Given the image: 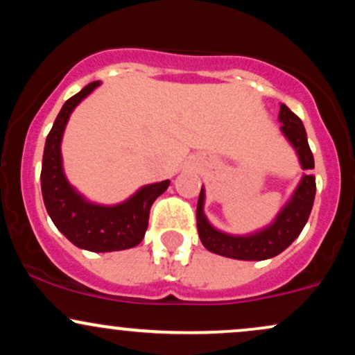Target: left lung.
Returning <instances> with one entry per match:
<instances>
[{
  "label": "left lung",
  "mask_w": 355,
  "mask_h": 355,
  "mask_svg": "<svg viewBox=\"0 0 355 355\" xmlns=\"http://www.w3.org/2000/svg\"><path fill=\"white\" fill-rule=\"evenodd\" d=\"M279 120L282 123V132L291 141L299 155L300 165L304 170L313 168V155L307 141L304 123L291 108L280 103ZM313 198H315V177L304 175L299 187L292 195L291 202L284 207L282 211L277 215L275 222L267 229L257 232L247 237H235L227 235L223 232L210 225L203 214V202H205V191L203 187L197 203V229L203 247L214 254L230 257L237 260H266L279 255L285 248L291 245L299 237L300 232L307 223L311 215Z\"/></svg>",
  "instance_id": "left-lung-1"
}]
</instances>
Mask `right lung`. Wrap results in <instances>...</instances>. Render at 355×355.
Segmentation results:
<instances>
[{
  "mask_svg": "<svg viewBox=\"0 0 355 355\" xmlns=\"http://www.w3.org/2000/svg\"><path fill=\"white\" fill-rule=\"evenodd\" d=\"M100 81H93L67 100L46 137L42 165V193L53 223L73 245L89 252H115L138 245L148 227L153 202L168 189L170 180L140 189L120 205L89 203L73 190L61 166V137L76 105L89 95Z\"/></svg>",
  "mask_w": 355,
  "mask_h": 355,
  "instance_id": "obj_1",
  "label": "right lung"
}]
</instances>
